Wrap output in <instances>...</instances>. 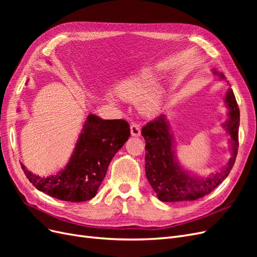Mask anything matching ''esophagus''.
Masks as SVG:
<instances>
[{
	"instance_id": "obj_1",
	"label": "esophagus",
	"mask_w": 257,
	"mask_h": 257,
	"mask_svg": "<svg viewBox=\"0 0 257 257\" xmlns=\"http://www.w3.org/2000/svg\"><path fill=\"white\" fill-rule=\"evenodd\" d=\"M131 134L134 137L141 136V127H139V125H137L136 123L131 124Z\"/></svg>"
}]
</instances>
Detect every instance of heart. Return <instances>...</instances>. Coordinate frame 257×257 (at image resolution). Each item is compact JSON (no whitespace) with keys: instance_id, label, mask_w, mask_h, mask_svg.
Returning a JSON list of instances; mask_svg holds the SVG:
<instances>
[{"instance_id":"1","label":"heart","mask_w":257,"mask_h":257,"mask_svg":"<svg viewBox=\"0 0 257 257\" xmlns=\"http://www.w3.org/2000/svg\"><path fill=\"white\" fill-rule=\"evenodd\" d=\"M157 82V75L151 67H143L127 76L115 85V92L120 97L135 103L143 114L157 113L163 103L164 91ZM107 102L114 105V99L106 96Z\"/></svg>"}]
</instances>
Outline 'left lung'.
Returning <instances> with one entry per match:
<instances>
[{"instance_id":"8db88e82","label":"left lung","mask_w":257,"mask_h":257,"mask_svg":"<svg viewBox=\"0 0 257 257\" xmlns=\"http://www.w3.org/2000/svg\"><path fill=\"white\" fill-rule=\"evenodd\" d=\"M212 73L221 80L226 79L215 69ZM224 103L228 111V119L222 126L229 135L230 159L226 165L208 177L193 174L179 163L175 136L166 114L159 115L143 127L142 135L146 142V176L160 200L166 203L196 200L212 192L230 173L237 157L240 123V111L230 88L224 96Z\"/></svg>"}]
</instances>
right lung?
Listing matches in <instances>:
<instances>
[{
    "label": "right lung",
    "mask_w": 257,
    "mask_h": 257,
    "mask_svg": "<svg viewBox=\"0 0 257 257\" xmlns=\"http://www.w3.org/2000/svg\"><path fill=\"white\" fill-rule=\"evenodd\" d=\"M131 136L125 120L85 119L68 163L56 175L40 177L21 163L29 181L38 191L60 200L80 203L94 197L112 158Z\"/></svg>",
    "instance_id": "1"
}]
</instances>
